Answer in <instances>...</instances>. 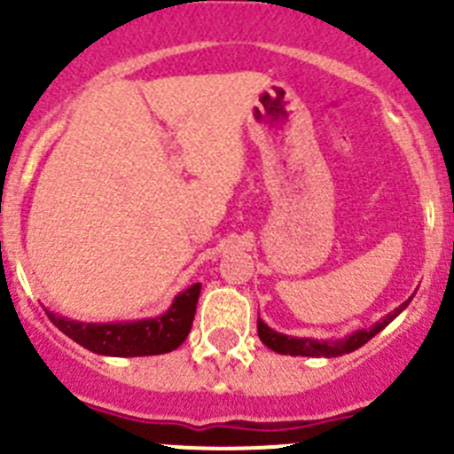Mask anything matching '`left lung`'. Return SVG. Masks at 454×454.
Instances as JSON below:
<instances>
[{
  "label": "left lung",
  "instance_id": "left-lung-1",
  "mask_svg": "<svg viewBox=\"0 0 454 454\" xmlns=\"http://www.w3.org/2000/svg\"><path fill=\"white\" fill-rule=\"evenodd\" d=\"M408 306L402 303L399 308H395L388 317L375 324L372 328L366 330H357L353 333L350 337L341 339V341H317V339H297V337H288V334H281L275 333L272 328H268L262 319H257V333L259 339H262L263 344L268 346L270 350L279 355H293V357H337V355H344V353H353V350L362 348L366 341H371L380 330H384L403 308Z\"/></svg>",
  "mask_w": 454,
  "mask_h": 454
}]
</instances>
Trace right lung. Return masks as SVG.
Instances as JSON below:
<instances>
[{"label":"right lung","instance_id":"right-lung-1","mask_svg":"<svg viewBox=\"0 0 454 454\" xmlns=\"http://www.w3.org/2000/svg\"><path fill=\"white\" fill-rule=\"evenodd\" d=\"M200 290L201 284L191 286L175 297L168 312L157 319L130 321V324L129 321L126 324H77L52 312H46V315L61 333L92 353L113 355V357H146V355L170 353L184 344L195 319Z\"/></svg>","mask_w":454,"mask_h":454}]
</instances>
